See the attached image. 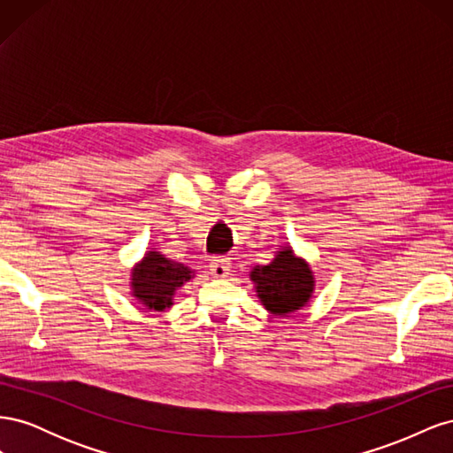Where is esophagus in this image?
<instances>
[{"instance_id":"esophagus-1","label":"esophagus","mask_w":453,"mask_h":453,"mask_svg":"<svg viewBox=\"0 0 453 453\" xmlns=\"http://www.w3.org/2000/svg\"><path fill=\"white\" fill-rule=\"evenodd\" d=\"M210 272L215 278H226L230 272V260L226 257H213L210 263Z\"/></svg>"}]
</instances>
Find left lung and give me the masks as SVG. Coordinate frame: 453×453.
Segmentation results:
<instances>
[{"label":"left lung","instance_id":"obj_1","mask_svg":"<svg viewBox=\"0 0 453 453\" xmlns=\"http://www.w3.org/2000/svg\"><path fill=\"white\" fill-rule=\"evenodd\" d=\"M251 280L265 308L276 315H287L303 308L313 293V276L304 260L283 250L266 266H255Z\"/></svg>","mask_w":453,"mask_h":453}]
</instances>
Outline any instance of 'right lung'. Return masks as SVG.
Segmentation results:
<instances>
[{
	"label": "right lung",
	"instance_id": "obj_1",
	"mask_svg": "<svg viewBox=\"0 0 453 453\" xmlns=\"http://www.w3.org/2000/svg\"><path fill=\"white\" fill-rule=\"evenodd\" d=\"M190 278H193V272L185 265L173 263L157 251H149L132 272V291L142 304L162 311L172 306L177 287H181Z\"/></svg>",
	"mask_w": 453,
	"mask_h": 453
}]
</instances>
